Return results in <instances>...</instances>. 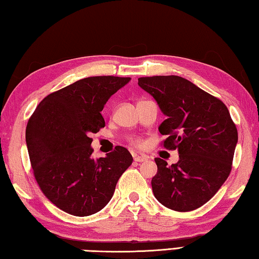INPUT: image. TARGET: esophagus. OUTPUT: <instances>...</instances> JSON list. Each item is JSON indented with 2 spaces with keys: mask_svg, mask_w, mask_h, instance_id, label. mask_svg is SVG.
I'll list each match as a JSON object with an SVG mask.
<instances>
[{
  "mask_svg": "<svg viewBox=\"0 0 259 259\" xmlns=\"http://www.w3.org/2000/svg\"><path fill=\"white\" fill-rule=\"evenodd\" d=\"M134 160L136 161V162H144V161H146V160H148V156H146V155H135L134 156Z\"/></svg>",
  "mask_w": 259,
  "mask_h": 259,
  "instance_id": "obj_1",
  "label": "esophagus"
}]
</instances>
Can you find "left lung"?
<instances>
[{
	"label": "left lung",
	"mask_w": 259,
	"mask_h": 259,
	"mask_svg": "<svg viewBox=\"0 0 259 259\" xmlns=\"http://www.w3.org/2000/svg\"><path fill=\"white\" fill-rule=\"evenodd\" d=\"M138 85L156 100L166 116L159 126L169 135L163 146L178 150L168 165L156 157L152 178L154 196L164 207L191 211L216 194L229 177L238 130L225 104L177 75L139 77Z\"/></svg>",
	"instance_id": "1"
}]
</instances>
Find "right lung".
<instances>
[{"instance_id": "add662e5", "label": "right lung", "mask_w": 259, "mask_h": 259, "mask_svg": "<svg viewBox=\"0 0 259 259\" xmlns=\"http://www.w3.org/2000/svg\"><path fill=\"white\" fill-rule=\"evenodd\" d=\"M130 80L82 78L47 96L29 117L26 145L35 179L43 194L63 211L78 217L100 211L133 163L122 146L94 159L89 137L105 126L102 111L107 100Z\"/></svg>"}]
</instances>
